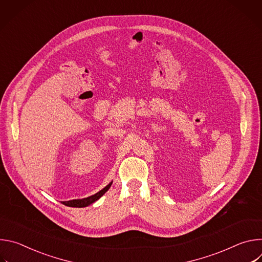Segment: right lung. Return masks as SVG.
Masks as SVG:
<instances>
[{"mask_svg":"<svg viewBox=\"0 0 262 262\" xmlns=\"http://www.w3.org/2000/svg\"><path fill=\"white\" fill-rule=\"evenodd\" d=\"M112 182L108 183L105 188H103L101 191H99L98 193H96L95 195H92L90 197H87V198H84V199H78V200H70V201H64L62 202L64 205L66 206H70V207H86L88 205H90L91 203L95 202L96 200H98L108 189L111 186Z\"/></svg>","mask_w":262,"mask_h":262,"instance_id":"right-lung-1","label":"right lung"}]
</instances>
